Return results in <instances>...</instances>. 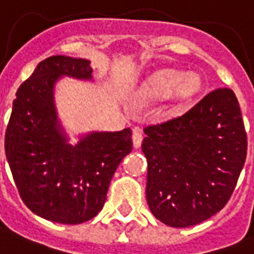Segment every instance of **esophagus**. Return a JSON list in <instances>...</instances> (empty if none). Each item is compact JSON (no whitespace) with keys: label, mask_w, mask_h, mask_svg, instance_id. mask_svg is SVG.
Masks as SVG:
<instances>
[{"label":"esophagus","mask_w":254,"mask_h":254,"mask_svg":"<svg viewBox=\"0 0 254 254\" xmlns=\"http://www.w3.org/2000/svg\"><path fill=\"white\" fill-rule=\"evenodd\" d=\"M131 138H133V146H134L135 149L141 146V143H142L143 139V134L139 127H134V129H133V135H131Z\"/></svg>","instance_id":"esophagus-1"}]
</instances>
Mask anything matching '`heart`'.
Listing matches in <instances>:
<instances>
[{
	"label": "heart",
	"mask_w": 254,
	"mask_h": 254,
	"mask_svg": "<svg viewBox=\"0 0 254 254\" xmlns=\"http://www.w3.org/2000/svg\"><path fill=\"white\" fill-rule=\"evenodd\" d=\"M203 81L197 75H187L183 77L178 72H163L154 76L149 83L153 95L169 97L177 93L182 99H190L201 91Z\"/></svg>",
	"instance_id": "obj_1"
}]
</instances>
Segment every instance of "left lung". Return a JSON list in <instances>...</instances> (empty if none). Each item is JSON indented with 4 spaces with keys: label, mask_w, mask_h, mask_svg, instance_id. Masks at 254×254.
<instances>
[{
    "label": "left lung",
    "mask_w": 254,
    "mask_h": 254,
    "mask_svg": "<svg viewBox=\"0 0 254 254\" xmlns=\"http://www.w3.org/2000/svg\"><path fill=\"white\" fill-rule=\"evenodd\" d=\"M146 200L163 224L186 228L229 200L247 158V133L236 95L220 88L183 115L143 129Z\"/></svg>",
    "instance_id": "obj_1"
}]
</instances>
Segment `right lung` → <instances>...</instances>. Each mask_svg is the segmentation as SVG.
Returning a JSON list of instances; mask_svg holds the SVG:
<instances>
[{
	"label": "right lung",
	"mask_w": 254,
	"mask_h": 254,
	"mask_svg": "<svg viewBox=\"0 0 254 254\" xmlns=\"http://www.w3.org/2000/svg\"><path fill=\"white\" fill-rule=\"evenodd\" d=\"M91 62L55 55L42 61L15 93L5 153L22 200L35 215L81 224L103 209L113 174L133 149L130 127L89 131L69 143L55 107L62 77L92 81Z\"/></svg>",
	"instance_id": "1"
}]
</instances>
